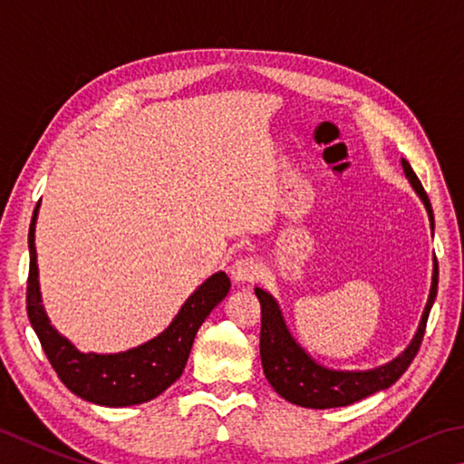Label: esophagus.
Returning <instances> with one entry per match:
<instances>
[{
    "instance_id": "34e87169",
    "label": "esophagus",
    "mask_w": 464,
    "mask_h": 464,
    "mask_svg": "<svg viewBox=\"0 0 464 464\" xmlns=\"http://www.w3.org/2000/svg\"><path fill=\"white\" fill-rule=\"evenodd\" d=\"M261 274V266L256 257L243 256L233 261L231 266V276L235 282H254Z\"/></svg>"
}]
</instances>
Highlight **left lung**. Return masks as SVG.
<instances>
[{
	"instance_id": "obj_1",
	"label": "left lung",
	"mask_w": 464,
	"mask_h": 464,
	"mask_svg": "<svg viewBox=\"0 0 464 464\" xmlns=\"http://www.w3.org/2000/svg\"><path fill=\"white\" fill-rule=\"evenodd\" d=\"M403 172H406L408 180L418 197L428 210V218H430V227L434 231V215L430 207V198H428L422 182L418 180L416 172L411 170L408 160L401 158ZM438 292V261L434 257V269H432V285L430 296H428L426 308L422 320H420L416 336L408 344V349L395 357L390 363L382 367L367 369V372H334V369H326L318 365L316 361L308 355V353L294 341L290 334L285 320L282 316V310L277 306L272 294L266 290L256 288V296L261 304V333H259V355L261 365H264V373L274 390L302 408L313 410H326V408H341L355 403L359 400L367 398L375 392L387 390L392 383L398 382L403 372L410 367L411 361L418 355L420 344L424 339L426 320L430 314V308L434 304Z\"/></svg>"
}]
</instances>
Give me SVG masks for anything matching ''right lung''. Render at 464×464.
<instances>
[{"mask_svg":"<svg viewBox=\"0 0 464 464\" xmlns=\"http://www.w3.org/2000/svg\"><path fill=\"white\" fill-rule=\"evenodd\" d=\"M38 207L40 203L34 208L28 233L30 274L26 308L32 328L38 334L50 365L74 395L99 406L123 408L158 398L182 375L197 331L210 310L227 296L231 280L225 272L210 276L190 294L164 333L136 349L115 353V355L81 353L69 339L58 334L42 306L36 247H34Z\"/></svg>","mask_w":464,"mask_h":464,"instance_id":"add662e5","label":"right lung"}]
</instances>
